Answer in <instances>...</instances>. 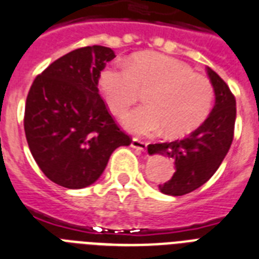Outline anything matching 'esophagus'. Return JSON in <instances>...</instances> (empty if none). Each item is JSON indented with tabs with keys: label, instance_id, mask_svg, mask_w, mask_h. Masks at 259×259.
I'll return each mask as SVG.
<instances>
[{
	"label": "esophagus",
	"instance_id": "obj_1",
	"mask_svg": "<svg viewBox=\"0 0 259 259\" xmlns=\"http://www.w3.org/2000/svg\"><path fill=\"white\" fill-rule=\"evenodd\" d=\"M131 147L136 151H140V152H144L147 150V143H144V142H140L138 139H132L131 142Z\"/></svg>",
	"mask_w": 259,
	"mask_h": 259
}]
</instances>
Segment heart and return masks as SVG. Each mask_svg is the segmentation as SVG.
<instances>
[{
  "label": "heart",
  "mask_w": 259,
  "mask_h": 259,
  "mask_svg": "<svg viewBox=\"0 0 259 259\" xmlns=\"http://www.w3.org/2000/svg\"><path fill=\"white\" fill-rule=\"evenodd\" d=\"M98 85L115 115L123 113L148 92L147 105L121 117L123 127L135 135H154L165 128L170 138H181L206 120L213 89L205 78L176 58L158 53L138 54L131 66L104 69Z\"/></svg>",
  "instance_id": "1"
}]
</instances>
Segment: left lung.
<instances>
[{
	"mask_svg": "<svg viewBox=\"0 0 259 259\" xmlns=\"http://www.w3.org/2000/svg\"><path fill=\"white\" fill-rule=\"evenodd\" d=\"M213 92L215 105L204 123L185 139L148 144L150 155L173 159L176 165L171 180L159 185L169 196H184L204 185L219 169L231 147L236 119V101L227 83L206 67Z\"/></svg>",
	"mask_w": 259,
	"mask_h": 259,
	"instance_id": "obj_1",
	"label": "left lung"
}]
</instances>
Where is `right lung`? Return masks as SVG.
I'll use <instances>...</instances> for the list:
<instances>
[{
    "instance_id": "1",
    "label": "right lung",
    "mask_w": 259,
    "mask_h": 259,
    "mask_svg": "<svg viewBox=\"0 0 259 259\" xmlns=\"http://www.w3.org/2000/svg\"><path fill=\"white\" fill-rule=\"evenodd\" d=\"M113 50H74L36 77L25 104L24 130L33 159L48 180L82 189L101 177L112 152L131 143L98 94V78Z\"/></svg>"
}]
</instances>
